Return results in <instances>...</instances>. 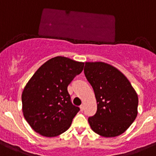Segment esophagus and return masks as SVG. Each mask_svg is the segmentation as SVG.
Listing matches in <instances>:
<instances>
[{
	"label": "esophagus",
	"instance_id": "1",
	"mask_svg": "<svg viewBox=\"0 0 156 156\" xmlns=\"http://www.w3.org/2000/svg\"><path fill=\"white\" fill-rule=\"evenodd\" d=\"M84 105H81V106H80V109H81V111L83 112V110H84Z\"/></svg>",
	"mask_w": 156,
	"mask_h": 156
}]
</instances>
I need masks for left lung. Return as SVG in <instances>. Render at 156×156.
<instances>
[{
  "label": "left lung",
  "instance_id": "1",
  "mask_svg": "<svg viewBox=\"0 0 156 156\" xmlns=\"http://www.w3.org/2000/svg\"><path fill=\"white\" fill-rule=\"evenodd\" d=\"M85 77L94 90L97 112L88 118L91 129L106 138L124 133L138 114V94L128 78L109 64L85 62Z\"/></svg>",
  "mask_w": 156,
  "mask_h": 156
}]
</instances>
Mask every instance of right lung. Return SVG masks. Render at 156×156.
I'll return each instance as SVG.
<instances>
[{
    "label": "right lung",
    "instance_id": "add662e5",
    "mask_svg": "<svg viewBox=\"0 0 156 156\" xmlns=\"http://www.w3.org/2000/svg\"><path fill=\"white\" fill-rule=\"evenodd\" d=\"M84 68V62L58 56L36 71L23 90L22 111L33 130L55 137L68 130L79 112L73 105L68 86Z\"/></svg>",
    "mask_w": 156,
    "mask_h": 156
}]
</instances>
